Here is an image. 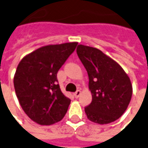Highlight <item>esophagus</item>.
Wrapping results in <instances>:
<instances>
[{
	"instance_id": "34e87169",
	"label": "esophagus",
	"mask_w": 148,
	"mask_h": 148,
	"mask_svg": "<svg viewBox=\"0 0 148 148\" xmlns=\"http://www.w3.org/2000/svg\"><path fill=\"white\" fill-rule=\"evenodd\" d=\"M80 94H81V91H80V90H77V91L74 93V97H75V98H78V96L80 95Z\"/></svg>"
}]
</instances>
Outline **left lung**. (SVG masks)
Instances as JSON below:
<instances>
[{"label":"left lung","mask_w":148,"mask_h":148,"mask_svg":"<svg viewBox=\"0 0 148 148\" xmlns=\"http://www.w3.org/2000/svg\"><path fill=\"white\" fill-rule=\"evenodd\" d=\"M77 54L87 71L92 95L91 103L85 107L87 118L99 124L117 120L132 96L128 75L116 61L95 48L79 45Z\"/></svg>","instance_id":"left-lung-1"}]
</instances>
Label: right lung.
<instances>
[{
    "mask_svg": "<svg viewBox=\"0 0 148 148\" xmlns=\"http://www.w3.org/2000/svg\"><path fill=\"white\" fill-rule=\"evenodd\" d=\"M78 43L48 45L27 55L19 62L14 78L22 108L32 121L49 125L66 115L70 99L61 92L57 74Z\"/></svg>",
    "mask_w": 148,
    "mask_h": 148,
    "instance_id": "right-lung-1",
    "label": "right lung"
}]
</instances>
